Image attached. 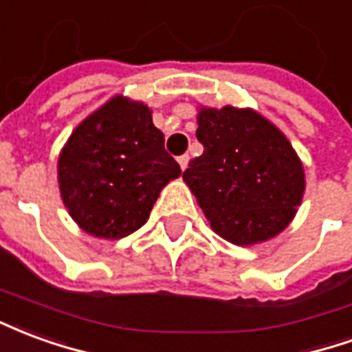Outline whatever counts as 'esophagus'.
Segmentation results:
<instances>
[{"label":"esophagus","instance_id":"esophagus-1","mask_svg":"<svg viewBox=\"0 0 352 352\" xmlns=\"http://www.w3.org/2000/svg\"><path fill=\"white\" fill-rule=\"evenodd\" d=\"M177 162H179V166H181V169L184 171V169L188 168V162H190V158H188V154H184V156H179Z\"/></svg>","mask_w":352,"mask_h":352}]
</instances>
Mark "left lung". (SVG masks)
Segmentation results:
<instances>
[{"label":"left lung","instance_id":"1","mask_svg":"<svg viewBox=\"0 0 352 352\" xmlns=\"http://www.w3.org/2000/svg\"><path fill=\"white\" fill-rule=\"evenodd\" d=\"M204 154L183 181L211 228L234 245L264 243L296 217L305 171L287 135L251 107H198Z\"/></svg>","mask_w":352,"mask_h":352}]
</instances>
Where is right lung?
I'll list each match as a JSON object with an SVG mask.
<instances>
[{"instance_id": "right-lung-1", "label": "right lung", "mask_w": 352, "mask_h": 352, "mask_svg": "<svg viewBox=\"0 0 352 352\" xmlns=\"http://www.w3.org/2000/svg\"><path fill=\"white\" fill-rule=\"evenodd\" d=\"M181 175L143 101L116 94L72 131L58 156V186L82 232L120 239L151 217L162 188Z\"/></svg>"}]
</instances>
